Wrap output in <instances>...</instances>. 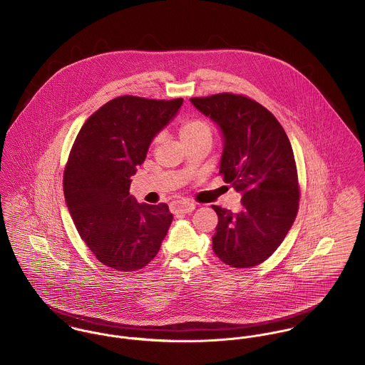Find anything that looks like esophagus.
<instances>
[{"label": "esophagus", "mask_w": 365, "mask_h": 365, "mask_svg": "<svg viewBox=\"0 0 365 365\" xmlns=\"http://www.w3.org/2000/svg\"><path fill=\"white\" fill-rule=\"evenodd\" d=\"M195 203L187 202V200H177L171 203V210L174 213H191L192 210H195Z\"/></svg>", "instance_id": "esophagus-1"}]
</instances>
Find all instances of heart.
Listing matches in <instances>:
<instances>
[{
  "mask_svg": "<svg viewBox=\"0 0 365 365\" xmlns=\"http://www.w3.org/2000/svg\"><path fill=\"white\" fill-rule=\"evenodd\" d=\"M210 133H212V131H210L209 124L205 123L203 120H199V118L185 120L180 127V136H181L182 142L198 138L202 135H209L210 136Z\"/></svg>",
  "mask_w": 365,
  "mask_h": 365,
  "instance_id": "b5f03b06",
  "label": "heart"
}]
</instances>
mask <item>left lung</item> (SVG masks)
<instances>
[{"label": "left lung", "instance_id": "left-lung-1", "mask_svg": "<svg viewBox=\"0 0 365 365\" xmlns=\"http://www.w3.org/2000/svg\"><path fill=\"white\" fill-rule=\"evenodd\" d=\"M190 100L220 128L219 173L241 194L237 213L212 206L219 217L213 252L232 267L259 265L277 250L297 216L299 178L292 143L274 115L254 100L232 93Z\"/></svg>", "mask_w": 365, "mask_h": 365}]
</instances>
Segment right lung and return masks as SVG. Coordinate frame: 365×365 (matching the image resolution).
Returning a JSON list of instances; mask_svg holds the SVG:
<instances>
[{
    "mask_svg": "<svg viewBox=\"0 0 365 365\" xmlns=\"http://www.w3.org/2000/svg\"><path fill=\"white\" fill-rule=\"evenodd\" d=\"M182 101L115 98L86 120L73 142L64 171L66 207L81 238L108 267L139 270L162 247L173 220L168 206L138 203L130 185Z\"/></svg>",
    "mask_w": 365,
    "mask_h": 365,
    "instance_id": "obj_1",
    "label": "right lung"
}]
</instances>
